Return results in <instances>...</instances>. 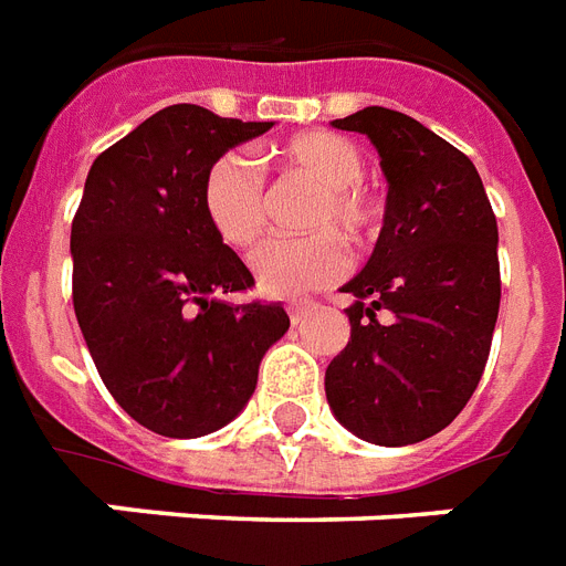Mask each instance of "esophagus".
<instances>
[{"mask_svg": "<svg viewBox=\"0 0 566 566\" xmlns=\"http://www.w3.org/2000/svg\"><path fill=\"white\" fill-rule=\"evenodd\" d=\"M287 314H291L293 326H302L305 317L311 314V305H305V302H291V305H287Z\"/></svg>", "mask_w": 566, "mask_h": 566, "instance_id": "esophagus-1", "label": "esophagus"}]
</instances>
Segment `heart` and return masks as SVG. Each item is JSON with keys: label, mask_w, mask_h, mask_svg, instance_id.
<instances>
[{"label": "heart", "mask_w": 566, "mask_h": 566, "mask_svg": "<svg viewBox=\"0 0 566 566\" xmlns=\"http://www.w3.org/2000/svg\"><path fill=\"white\" fill-rule=\"evenodd\" d=\"M279 158L291 172L314 181L319 196L311 205L305 226L308 238H275L252 255L261 291L270 296H302L337 282L349 255L340 231L353 247L364 249L378 231L376 196L361 185V149L335 132H305L282 144ZM205 222L226 247H252L266 222L264 179L247 155L222 153L205 170L199 188Z\"/></svg>", "instance_id": "1"}]
</instances>
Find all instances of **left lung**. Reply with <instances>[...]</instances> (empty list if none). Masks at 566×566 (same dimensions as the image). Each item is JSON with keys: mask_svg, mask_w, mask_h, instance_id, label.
<instances>
[{"mask_svg": "<svg viewBox=\"0 0 566 566\" xmlns=\"http://www.w3.org/2000/svg\"><path fill=\"white\" fill-rule=\"evenodd\" d=\"M332 126L370 137L387 205L370 261L344 284L353 332L326 399L358 438L408 447L479 387L502 296L496 217L473 161L408 114L373 105Z\"/></svg>", "mask_w": 566, "mask_h": 566, "instance_id": "1", "label": "left lung"}]
</instances>
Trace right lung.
<instances>
[{"instance_id":"right-lung-1","label":"right lung","mask_w":566,"mask_h":566,"mask_svg":"<svg viewBox=\"0 0 566 566\" xmlns=\"http://www.w3.org/2000/svg\"><path fill=\"white\" fill-rule=\"evenodd\" d=\"M273 123L170 105L93 161L73 217V308L119 408L164 438H202L255 394L287 332L282 305H231L255 279L205 222L213 158Z\"/></svg>"}]
</instances>
